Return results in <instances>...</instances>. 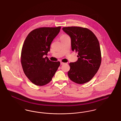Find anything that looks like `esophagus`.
Here are the masks:
<instances>
[{"instance_id":"obj_1","label":"esophagus","mask_w":121,"mask_h":121,"mask_svg":"<svg viewBox=\"0 0 121 121\" xmlns=\"http://www.w3.org/2000/svg\"><path fill=\"white\" fill-rule=\"evenodd\" d=\"M65 63H63V62H61L60 63V64H61V65H63V64H64Z\"/></svg>"}]
</instances>
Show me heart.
Returning <instances> with one entry per match:
<instances>
[{
    "mask_svg": "<svg viewBox=\"0 0 121 121\" xmlns=\"http://www.w3.org/2000/svg\"><path fill=\"white\" fill-rule=\"evenodd\" d=\"M63 36H67V35H63Z\"/></svg>",
    "mask_w": 121,
    "mask_h": 121,
    "instance_id": "obj_1",
    "label": "heart"
}]
</instances>
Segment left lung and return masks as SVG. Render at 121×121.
<instances>
[{
    "label": "left lung",
    "instance_id": "1",
    "mask_svg": "<svg viewBox=\"0 0 121 121\" xmlns=\"http://www.w3.org/2000/svg\"><path fill=\"white\" fill-rule=\"evenodd\" d=\"M62 29L71 38L72 51L78 52V60L69 63L68 76L75 83H85L92 79L101 65L99 41L92 32L86 28L68 27Z\"/></svg>",
    "mask_w": 121,
    "mask_h": 121
}]
</instances>
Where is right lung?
<instances>
[{
  "label": "right lung",
  "instance_id": "obj_1",
  "mask_svg": "<svg viewBox=\"0 0 121 121\" xmlns=\"http://www.w3.org/2000/svg\"><path fill=\"white\" fill-rule=\"evenodd\" d=\"M61 27H43L32 31L23 43L21 62L23 72L36 85L49 83L60 66V62L51 61L47 56L50 45L60 32Z\"/></svg>",
  "mask_w": 121,
  "mask_h": 121
}]
</instances>
